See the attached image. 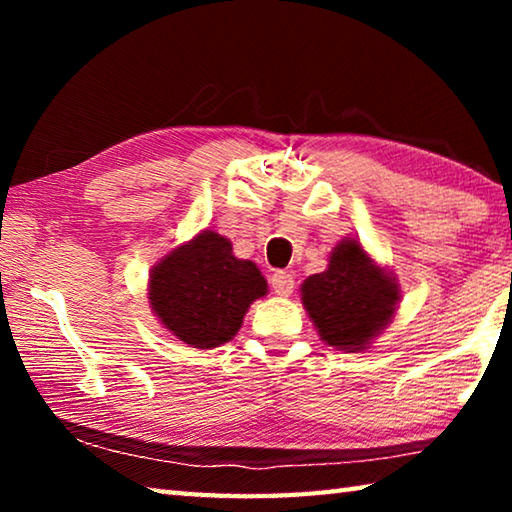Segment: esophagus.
I'll return each mask as SVG.
<instances>
[{"label": "esophagus", "mask_w": 512, "mask_h": 512, "mask_svg": "<svg viewBox=\"0 0 512 512\" xmlns=\"http://www.w3.org/2000/svg\"><path fill=\"white\" fill-rule=\"evenodd\" d=\"M271 287L277 293V296H291L293 287H296V282H293V275L287 271H275L271 277Z\"/></svg>", "instance_id": "obj_1"}]
</instances>
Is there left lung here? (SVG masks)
I'll return each instance as SVG.
<instances>
[{
    "mask_svg": "<svg viewBox=\"0 0 512 512\" xmlns=\"http://www.w3.org/2000/svg\"><path fill=\"white\" fill-rule=\"evenodd\" d=\"M302 305L320 339L361 352L384 329L400 302L395 277L372 262L357 239H343L329 255L327 271L302 282Z\"/></svg>",
    "mask_w": 512,
    "mask_h": 512,
    "instance_id": "8db88e82",
    "label": "left lung"
}]
</instances>
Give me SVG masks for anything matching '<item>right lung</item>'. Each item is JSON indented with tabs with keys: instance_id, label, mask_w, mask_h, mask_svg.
Returning a JSON list of instances; mask_svg holds the SVG:
<instances>
[{
	"instance_id": "1",
	"label": "right lung",
	"mask_w": 512,
	"mask_h": 512,
	"mask_svg": "<svg viewBox=\"0 0 512 512\" xmlns=\"http://www.w3.org/2000/svg\"><path fill=\"white\" fill-rule=\"evenodd\" d=\"M266 291L259 268L232 255L230 241L214 230L173 248L149 280L153 314L176 339L201 350L228 343Z\"/></svg>"
}]
</instances>
